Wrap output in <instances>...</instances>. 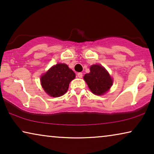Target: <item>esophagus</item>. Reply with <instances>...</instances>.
<instances>
[{
  "mask_svg": "<svg viewBox=\"0 0 154 154\" xmlns=\"http://www.w3.org/2000/svg\"><path fill=\"white\" fill-rule=\"evenodd\" d=\"M78 77L79 78H80V79H81L82 77H83V73H82L81 72H79V73H78Z\"/></svg>",
  "mask_w": 154,
  "mask_h": 154,
  "instance_id": "1",
  "label": "esophagus"
}]
</instances>
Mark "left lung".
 Instances as JSON below:
<instances>
[{
  "instance_id": "1",
  "label": "left lung",
  "mask_w": 154,
  "mask_h": 154,
  "mask_svg": "<svg viewBox=\"0 0 154 154\" xmlns=\"http://www.w3.org/2000/svg\"><path fill=\"white\" fill-rule=\"evenodd\" d=\"M90 70V72L86 73L83 79L92 93L102 95L111 88L112 79L109 73L100 65H92Z\"/></svg>"
}]
</instances>
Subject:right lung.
I'll list each match as a JSON object with an SVG mask.
<instances>
[{"label": "right lung", "mask_w": 154, "mask_h": 154, "mask_svg": "<svg viewBox=\"0 0 154 154\" xmlns=\"http://www.w3.org/2000/svg\"><path fill=\"white\" fill-rule=\"evenodd\" d=\"M75 76V73L66 64H57L41 77V81L44 90L49 95L57 97L66 93L69 83Z\"/></svg>", "instance_id": "add662e5"}]
</instances>
